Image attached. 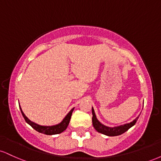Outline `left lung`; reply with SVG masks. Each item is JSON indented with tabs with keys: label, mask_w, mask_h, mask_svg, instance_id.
Masks as SVG:
<instances>
[{
	"label": "left lung",
	"mask_w": 161,
	"mask_h": 161,
	"mask_svg": "<svg viewBox=\"0 0 161 161\" xmlns=\"http://www.w3.org/2000/svg\"><path fill=\"white\" fill-rule=\"evenodd\" d=\"M92 124H93L94 128H95L97 132L101 134H104L105 136H117L119 135L124 133L126 132L128 129H129L132 126L136 124V121L138 120L139 116H137L133 121L130 122L129 123H125L124 125H119V126H114V127H109L107 125H104V124L99 122L98 119H97L95 115V110H94L93 108H92Z\"/></svg>",
	"instance_id": "obj_1"
}]
</instances>
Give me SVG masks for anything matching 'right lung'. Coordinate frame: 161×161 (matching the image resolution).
Instances as JSON below:
<instances>
[{"label": "right lung", "instance_id": "add662e5", "mask_svg": "<svg viewBox=\"0 0 161 161\" xmlns=\"http://www.w3.org/2000/svg\"><path fill=\"white\" fill-rule=\"evenodd\" d=\"M19 106L20 110H21L22 114H23V116L28 124L30 125L31 126L35 129V130L37 131V132H41V133H43L45 135H56V134L61 133L62 132H64V130H66V128H67L68 125H69V123L72 114H73V110H74V108L71 109V110L68 113L67 115H66L65 117L64 118V119H63L60 123H58V124L46 126V125H41L36 124V123L32 122L30 119H28L27 116L24 114V113L23 112V110H22L21 108H20V105H19Z\"/></svg>", "mask_w": 161, "mask_h": 161}]
</instances>
